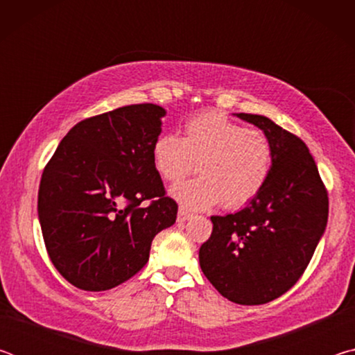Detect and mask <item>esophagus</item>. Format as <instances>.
Returning <instances> with one entry per match:
<instances>
[{
  "label": "esophagus",
  "mask_w": 355,
  "mask_h": 355,
  "mask_svg": "<svg viewBox=\"0 0 355 355\" xmlns=\"http://www.w3.org/2000/svg\"><path fill=\"white\" fill-rule=\"evenodd\" d=\"M191 218H192V214H191V213L184 211L183 208H180V209H178V214H177V222H180V224H182V222H186V220L191 219Z\"/></svg>",
  "instance_id": "esophagus-1"
}]
</instances>
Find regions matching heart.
<instances>
[{
	"label": "heart",
	"instance_id": "obj_1",
	"mask_svg": "<svg viewBox=\"0 0 355 355\" xmlns=\"http://www.w3.org/2000/svg\"><path fill=\"white\" fill-rule=\"evenodd\" d=\"M152 158L156 172L169 183L199 169L202 177L172 189V197L183 208L202 211L220 203L238 209L266 186L274 148L263 131L245 128L224 112L208 111L186 122L183 139L177 135L159 136Z\"/></svg>",
	"mask_w": 355,
	"mask_h": 355
}]
</instances>
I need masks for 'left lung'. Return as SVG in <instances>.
Wrapping results in <instances>:
<instances>
[{"instance_id": "obj_1", "label": "left lung", "mask_w": 355, "mask_h": 355, "mask_svg": "<svg viewBox=\"0 0 355 355\" xmlns=\"http://www.w3.org/2000/svg\"><path fill=\"white\" fill-rule=\"evenodd\" d=\"M235 116L271 141V177L241 211L211 216L213 233L199 261L222 296L260 305L282 296L304 274L326 230L329 199L313 156L297 136L258 114Z\"/></svg>"}]
</instances>
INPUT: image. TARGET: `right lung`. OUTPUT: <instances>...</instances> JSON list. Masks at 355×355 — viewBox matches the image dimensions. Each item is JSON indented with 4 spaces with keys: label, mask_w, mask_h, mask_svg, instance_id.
Returning a JSON list of instances; mask_svg holds the SVG:
<instances>
[{
    "label": "right lung",
    "mask_w": 355,
    "mask_h": 355,
    "mask_svg": "<svg viewBox=\"0 0 355 355\" xmlns=\"http://www.w3.org/2000/svg\"><path fill=\"white\" fill-rule=\"evenodd\" d=\"M166 110L130 105L76 123L42 173L37 211L45 248L62 277L106 291L146 266L153 238L175 224L153 166ZM144 200H152L144 207Z\"/></svg>",
    "instance_id": "1"
}]
</instances>
